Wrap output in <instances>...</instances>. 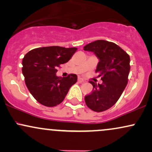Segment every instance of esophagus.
<instances>
[{
  "mask_svg": "<svg viewBox=\"0 0 152 152\" xmlns=\"http://www.w3.org/2000/svg\"><path fill=\"white\" fill-rule=\"evenodd\" d=\"M83 81H84V80H83V78H78V83H83Z\"/></svg>",
  "mask_w": 152,
  "mask_h": 152,
  "instance_id": "1",
  "label": "esophagus"
}]
</instances>
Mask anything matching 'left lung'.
Wrapping results in <instances>:
<instances>
[{
    "label": "left lung",
    "mask_w": 152,
    "mask_h": 152,
    "mask_svg": "<svg viewBox=\"0 0 152 152\" xmlns=\"http://www.w3.org/2000/svg\"><path fill=\"white\" fill-rule=\"evenodd\" d=\"M83 50L92 51L99 62L96 73L102 77V84L89 81L93 91L85 96L89 109L102 112L116 104L126 88L130 71V57L126 52L113 42L97 40L83 47Z\"/></svg>",
    "instance_id": "obj_1"
}]
</instances>
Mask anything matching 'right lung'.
Here are the masks:
<instances>
[{
	"label": "right lung",
	"mask_w": 152,
	"mask_h": 152,
	"mask_svg": "<svg viewBox=\"0 0 152 152\" xmlns=\"http://www.w3.org/2000/svg\"><path fill=\"white\" fill-rule=\"evenodd\" d=\"M76 50L77 48L48 46L35 48L26 54L22 72L28 89L38 102L53 107L64 101L71 86L77 81V76L69 74L62 78L56 73Z\"/></svg>",
	"instance_id": "right-lung-1"
}]
</instances>
